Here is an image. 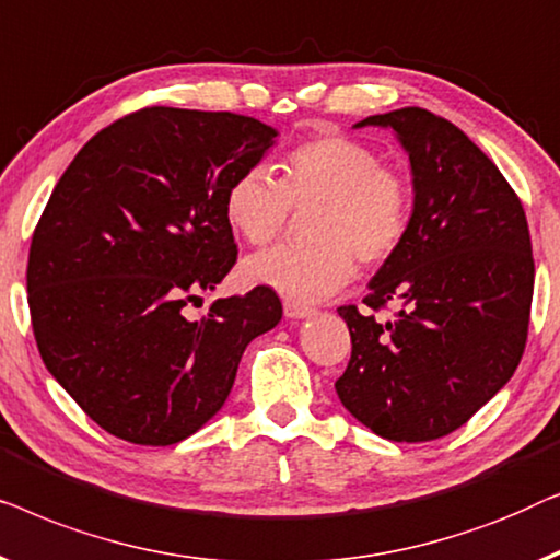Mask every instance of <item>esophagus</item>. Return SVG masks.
Segmentation results:
<instances>
[{"label":"esophagus","mask_w":560,"mask_h":560,"mask_svg":"<svg viewBox=\"0 0 560 560\" xmlns=\"http://www.w3.org/2000/svg\"><path fill=\"white\" fill-rule=\"evenodd\" d=\"M283 314H287L289 319H306V317H312L314 310H312V306L291 302V299H287V302H283Z\"/></svg>","instance_id":"esophagus-1"}]
</instances>
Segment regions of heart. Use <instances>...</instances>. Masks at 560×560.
Listing matches in <instances>:
<instances>
[{
  "label": "heart",
  "mask_w": 560,
  "mask_h": 560,
  "mask_svg": "<svg viewBox=\"0 0 560 560\" xmlns=\"http://www.w3.org/2000/svg\"><path fill=\"white\" fill-rule=\"evenodd\" d=\"M413 190L404 172L373 147L348 137H312L279 162V179L248 167L225 192V218L254 246L287 231L291 210L310 212L306 238L283 243L243 264V277L294 302L335 294L362 266H381L411 225Z\"/></svg>",
  "instance_id": "b5f03b06"
}]
</instances>
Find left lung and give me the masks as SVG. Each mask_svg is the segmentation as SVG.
Wrapping results in <instances>:
<instances>
[{
  "label": "left lung",
  "mask_w": 560,
  "mask_h": 560,
  "mask_svg": "<svg viewBox=\"0 0 560 560\" xmlns=\"http://www.w3.org/2000/svg\"><path fill=\"white\" fill-rule=\"evenodd\" d=\"M355 126H388L408 152L413 212L406 241L362 299L340 306L352 355L335 390L377 436L431 441L464 427L523 358L533 248L523 202L452 121L408 106ZM397 306L377 323L374 312Z\"/></svg>",
  "instance_id": "left-lung-1"
}]
</instances>
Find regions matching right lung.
<instances>
[{
	"instance_id": "obj_1",
	"label": "right lung",
	"mask_w": 560,
	"mask_h": 560,
	"mask_svg": "<svg viewBox=\"0 0 560 560\" xmlns=\"http://www.w3.org/2000/svg\"><path fill=\"white\" fill-rule=\"evenodd\" d=\"M277 129L231 112L152 106L101 129L33 233L27 302L45 368L108 434L170 446L223 408L243 350L281 319L271 289L185 306L238 248L225 192Z\"/></svg>"
}]
</instances>
